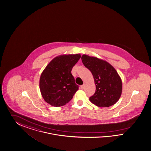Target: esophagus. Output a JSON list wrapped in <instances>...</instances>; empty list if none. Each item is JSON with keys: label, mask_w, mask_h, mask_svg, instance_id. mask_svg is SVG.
Returning a JSON list of instances; mask_svg holds the SVG:
<instances>
[{"label": "esophagus", "mask_w": 151, "mask_h": 151, "mask_svg": "<svg viewBox=\"0 0 151 151\" xmlns=\"http://www.w3.org/2000/svg\"><path fill=\"white\" fill-rule=\"evenodd\" d=\"M85 84H83L81 86V88L82 89H83V88H85Z\"/></svg>", "instance_id": "1"}]
</instances>
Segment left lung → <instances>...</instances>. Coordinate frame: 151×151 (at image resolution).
I'll list each match as a JSON object with an SVG mask.
<instances>
[{
  "mask_svg": "<svg viewBox=\"0 0 151 151\" xmlns=\"http://www.w3.org/2000/svg\"><path fill=\"white\" fill-rule=\"evenodd\" d=\"M83 64L93 75L96 91L90 97L94 105L100 107L114 105L119 101L122 91V83L114 68L105 60L83 55Z\"/></svg>",
  "mask_w": 151,
  "mask_h": 151,
  "instance_id": "8db88e82",
  "label": "left lung"
}]
</instances>
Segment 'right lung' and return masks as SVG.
Instances as JSON below:
<instances>
[{
  "mask_svg": "<svg viewBox=\"0 0 151 151\" xmlns=\"http://www.w3.org/2000/svg\"><path fill=\"white\" fill-rule=\"evenodd\" d=\"M80 54L58 56L52 60L41 73L40 90L44 100L50 105H66L78 90L71 74L73 66L80 59Z\"/></svg>",
  "mask_w": 151,
  "mask_h": 151,
  "instance_id": "1",
  "label": "right lung"
}]
</instances>
